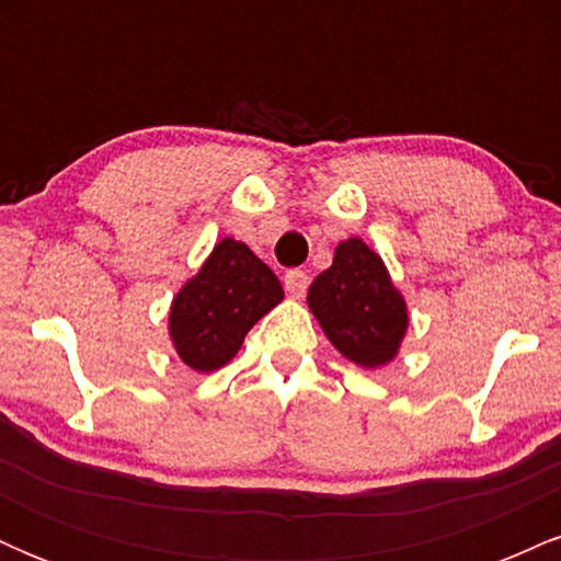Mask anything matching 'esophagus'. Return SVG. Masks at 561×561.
<instances>
[{
	"label": "esophagus",
	"mask_w": 561,
	"mask_h": 561,
	"mask_svg": "<svg viewBox=\"0 0 561 561\" xmlns=\"http://www.w3.org/2000/svg\"><path fill=\"white\" fill-rule=\"evenodd\" d=\"M308 282H311V279H308V274L300 272V268H293V272H287L285 274V289L289 293V298L300 300L302 295H306Z\"/></svg>",
	"instance_id": "obj_1"
}]
</instances>
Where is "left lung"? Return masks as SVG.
<instances>
[{"instance_id":"left-lung-1","label":"left lung","mask_w":561,"mask_h":561,"mask_svg":"<svg viewBox=\"0 0 561 561\" xmlns=\"http://www.w3.org/2000/svg\"><path fill=\"white\" fill-rule=\"evenodd\" d=\"M306 300L327 340L362 369H379L401 351L409 306L362 237L334 248L332 266L311 282Z\"/></svg>"}]
</instances>
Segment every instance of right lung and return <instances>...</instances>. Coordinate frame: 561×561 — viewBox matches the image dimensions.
<instances>
[{
  "instance_id": "right-lung-1",
  "label": "right lung",
  "mask_w": 561,
  "mask_h": 561,
  "mask_svg": "<svg viewBox=\"0 0 561 561\" xmlns=\"http://www.w3.org/2000/svg\"><path fill=\"white\" fill-rule=\"evenodd\" d=\"M285 289L272 268L248 244L224 237L195 276L179 287L169 311L173 351L199 375L227 366Z\"/></svg>"
}]
</instances>
